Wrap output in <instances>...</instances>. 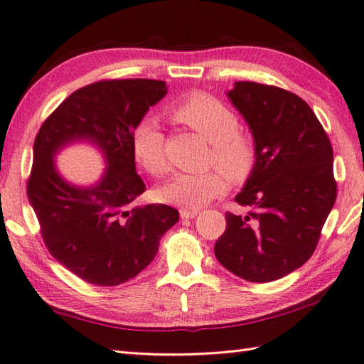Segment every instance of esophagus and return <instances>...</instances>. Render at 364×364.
<instances>
[{
	"mask_svg": "<svg viewBox=\"0 0 364 364\" xmlns=\"http://www.w3.org/2000/svg\"><path fill=\"white\" fill-rule=\"evenodd\" d=\"M180 215L183 220H191V218L197 216V210H181Z\"/></svg>",
	"mask_w": 364,
	"mask_h": 364,
	"instance_id": "1",
	"label": "esophagus"
}]
</instances>
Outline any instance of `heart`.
<instances>
[{
  "label": "heart",
  "mask_w": 364,
  "mask_h": 364,
  "mask_svg": "<svg viewBox=\"0 0 364 364\" xmlns=\"http://www.w3.org/2000/svg\"><path fill=\"white\" fill-rule=\"evenodd\" d=\"M168 113L211 143V164H216L232 181L247 180L255 167L256 148L248 135L239 132V117L232 109L210 95L191 94L171 105ZM132 151L149 175L168 173L165 135L156 119L144 117L138 122L132 135ZM226 188V176L220 170L181 173L161 189V197L183 210H197L224 194Z\"/></svg>",
  "instance_id": "heart-1"
}]
</instances>
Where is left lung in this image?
<instances>
[{"label": "left lung", "mask_w": 364, "mask_h": 364, "mask_svg": "<svg viewBox=\"0 0 364 364\" xmlns=\"http://www.w3.org/2000/svg\"><path fill=\"white\" fill-rule=\"evenodd\" d=\"M256 144L253 171L226 213L215 256L243 280H279L307 262L338 194L333 146L312 108L275 85L239 81L228 92Z\"/></svg>", "instance_id": "8db88e82"}]
</instances>
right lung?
I'll return each mask as SVG.
<instances>
[{
	"mask_svg": "<svg viewBox=\"0 0 364 364\" xmlns=\"http://www.w3.org/2000/svg\"><path fill=\"white\" fill-rule=\"evenodd\" d=\"M165 94L167 85L156 79H103L65 98L35 138L26 196L44 245L92 285L116 287L136 277L180 218L164 203L134 207L146 186L136 175L132 135ZM75 139L97 144L110 165L92 188L73 187L55 170V153Z\"/></svg>",
	"mask_w": 364,
	"mask_h": 364,
	"instance_id": "obj_1",
	"label": "right lung"
}]
</instances>
